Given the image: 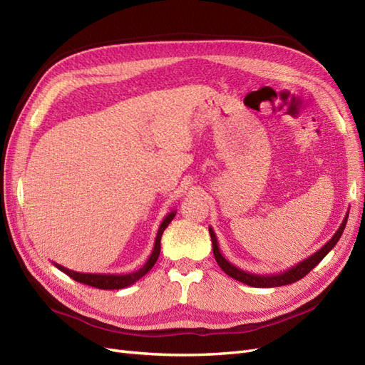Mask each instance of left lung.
<instances>
[{
	"mask_svg": "<svg viewBox=\"0 0 365 365\" xmlns=\"http://www.w3.org/2000/svg\"><path fill=\"white\" fill-rule=\"evenodd\" d=\"M347 217H349V213L346 215L344 220H342V224L339 225V228L336 230V233L332 236V239H330L324 247H322L317 252H314L312 256H309L307 259L302 260L300 263L294 264L292 268L286 269V271H283V272H279V274H267V275L247 272V271H244V269L237 268L236 264L228 262V260L222 256V252H220V250H219V244H217V239H216V235H215L213 228L208 227V231H210V236H212L215 259H216L219 267L222 268V271H224L225 274H228L231 279L239 280V282L245 283V284H248V286H254V288H277V286H284V284H289V283H294V282H297V280L303 279L307 272H311V271L317 267V264L327 256V252L336 245V242L339 240V237H341V235H342V231H344L346 224H347Z\"/></svg>",
	"mask_w": 365,
	"mask_h": 365,
	"instance_id": "left-lung-1",
	"label": "left lung"
}]
</instances>
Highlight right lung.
Returning a JSON list of instances; mask_svg holds the SVG:
<instances>
[{
    "label": "right lung",
    "instance_id": "1",
    "mask_svg": "<svg viewBox=\"0 0 365 365\" xmlns=\"http://www.w3.org/2000/svg\"><path fill=\"white\" fill-rule=\"evenodd\" d=\"M176 215V210H172L170 213L165 215V217L163 219V222L158 228L157 233V239H155V245H153V250L150 252L149 259L146 260V263L143 267L134 272H128V274H91V272H77V271H71L68 268L62 267L59 263H54V267L58 269H61L62 272H65L67 275L76 282L93 286V288H98V289H123L128 288V286L134 284L137 280H140L143 275H146L153 264H155L158 256H160V240L161 236L164 233V230L168 228V225L172 222V219Z\"/></svg>",
    "mask_w": 365,
    "mask_h": 365
}]
</instances>
